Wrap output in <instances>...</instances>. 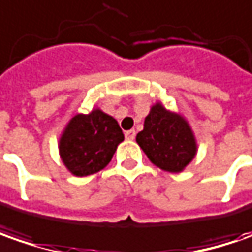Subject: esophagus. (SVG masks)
I'll use <instances>...</instances> for the list:
<instances>
[{"label": "esophagus", "instance_id": "obj_1", "mask_svg": "<svg viewBox=\"0 0 252 252\" xmlns=\"http://www.w3.org/2000/svg\"><path fill=\"white\" fill-rule=\"evenodd\" d=\"M135 135H136L135 129H128V131H126V139H134Z\"/></svg>", "mask_w": 252, "mask_h": 252}]
</instances>
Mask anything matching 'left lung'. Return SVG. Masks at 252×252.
<instances>
[{"mask_svg": "<svg viewBox=\"0 0 252 252\" xmlns=\"http://www.w3.org/2000/svg\"><path fill=\"white\" fill-rule=\"evenodd\" d=\"M136 143L155 166L169 173H181L198 152L195 135L186 118L155 103L145 118Z\"/></svg>", "mask_w": 252, "mask_h": 252, "instance_id": "8db88e82", "label": "left lung"}]
</instances>
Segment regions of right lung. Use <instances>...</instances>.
Here are the masks:
<instances>
[{
	"instance_id": "right-lung-1",
	"label": "right lung",
	"mask_w": 252,
	"mask_h": 252,
	"mask_svg": "<svg viewBox=\"0 0 252 252\" xmlns=\"http://www.w3.org/2000/svg\"><path fill=\"white\" fill-rule=\"evenodd\" d=\"M123 141L117 120L93 109L89 114L78 113L69 120L60 136L58 151L68 171L85 177L104 169Z\"/></svg>"
}]
</instances>
